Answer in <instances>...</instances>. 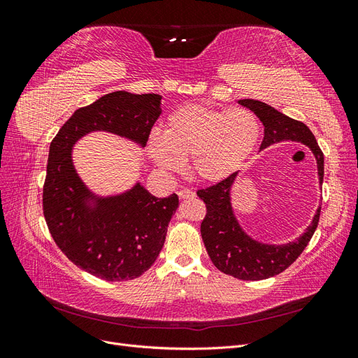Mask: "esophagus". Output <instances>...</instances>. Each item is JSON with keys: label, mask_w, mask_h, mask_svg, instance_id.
Segmentation results:
<instances>
[{"label": "esophagus", "mask_w": 358, "mask_h": 358, "mask_svg": "<svg viewBox=\"0 0 358 358\" xmlns=\"http://www.w3.org/2000/svg\"><path fill=\"white\" fill-rule=\"evenodd\" d=\"M178 196H179V199L180 200H187V199H192L194 196H196V194H194L191 189H180V191H178Z\"/></svg>", "instance_id": "34e87169"}]
</instances>
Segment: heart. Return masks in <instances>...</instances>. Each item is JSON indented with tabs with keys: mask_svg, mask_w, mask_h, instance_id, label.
<instances>
[{
	"mask_svg": "<svg viewBox=\"0 0 358 358\" xmlns=\"http://www.w3.org/2000/svg\"><path fill=\"white\" fill-rule=\"evenodd\" d=\"M259 131L258 119L249 110L187 104L169 115L162 136H149L146 150L162 171H179L183 159H191L194 178L218 183L252 154Z\"/></svg>",
	"mask_w": 358,
	"mask_h": 358,
	"instance_id": "heart-1",
	"label": "heart"
}]
</instances>
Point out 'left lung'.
Here are the masks:
<instances>
[{
  "label": "left lung",
  "mask_w": 358,
  "mask_h": 358,
  "mask_svg": "<svg viewBox=\"0 0 358 358\" xmlns=\"http://www.w3.org/2000/svg\"><path fill=\"white\" fill-rule=\"evenodd\" d=\"M242 106L252 110L264 125V138L262 148L294 140L310 148L317 158L318 176L322 183L324 178V155L315 136L300 121L291 119L278 112L272 106L258 100H241ZM237 173L215 183L208 188L197 191V196L206 203V216L201 221V237L215 267L222 273L242 280H262L279 275L288 268L300 257L315 233L321 208L315 218L308 227L306 233L296 242L287 245H264L251 239L234 218L230 201V189Z\"/></svg>",
  "instance_id": "8db88e82"
}]
</instances>
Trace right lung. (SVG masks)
Returning a JSON list of instances; mask_svg holds the SVG:
<instances>
[{"instance_id":"add662e5","label":"right lung","mask_w":358,"mask_h":358,"mask_svg":"<svg viewBox=\"0 0 358 358\" xmlns=\"http://www.w3.org/2000/svg\"><path fill=\"white\" fill-rule=\"evenodd\" d=\"M159 103L158 94H107L76 110L50 142L43 185L50 236L71 263L110 282L142 276L155 263L179 199H158L140 183L121 196L96 199L74 170L71 148L100 129L145 146L161 115Z\"/></svg>"}]
</instances>
